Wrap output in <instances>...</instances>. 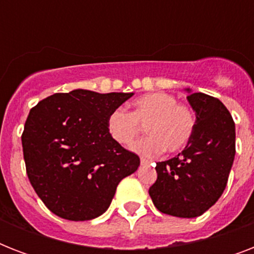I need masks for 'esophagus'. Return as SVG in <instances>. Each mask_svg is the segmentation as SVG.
Returning a JSON list of instances; mask_svg holds the SVG:
<instances>
[{"instance_id": "34e87169", "label": "esophagus", "mask_w": 254, "mask_h": 254, "mask_svg": "<svg viewBox=\"0 0 254 254\" xmlns=\"http://www.w3.org/2000/svg\"><path fill=\"white\" fill-rule=\"evenodd\" d=\"M150 163V161L146 158H141V165H149Z\"/></svg>"}]
</instances>
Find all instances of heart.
I'll use <instances>...</instances> for the list:
<instances>
[{
    "label": "heart",
    "mask_w": 254,
    "mask_h": 254,
    "mask_svg": "<svg viewBox=\"0 0 254 254\" xmlns=\"http://www.w3.org/2000/svg\"><path fill=\"white\" fill-rule=\"evenodd\" d=\"M131 107V113L116 108L107 119L108 134L121 146H129L145 123L147 135L130 146L143 157H155L165 150L177 153L192 138L196 127L195 112L189 105L178 103L174 95L166 92L147 93L135 99Z\"/></svg>",
    "instance_id": "heart-1"
}]
</instances>
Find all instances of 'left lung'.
I'll return each instance as SVG.
<instances>
[{
  "label": "left lung",
  "instance_id": "obj_1",
  "mask_svg": "<svg viewBox=\"0 0 254 254\" xmlns=\"http://www.w3.org/2000/svg\"><path fill=\"white\" fill-rule=\"evenodd\" d=\"M196 127L185 150L157 163L149 195L158 211L177 217L200 216L221 196L236 153L235 123L220 100L186 89Z\"/></svg>",
  "mask_w": 254,
  "mask_h": 254
}]
</instances>
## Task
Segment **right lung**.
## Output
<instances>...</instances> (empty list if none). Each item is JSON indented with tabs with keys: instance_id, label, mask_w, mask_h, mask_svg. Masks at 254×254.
Masks as SVG:
<instances>
[{
	"instance_id": "obj_1",
	"label": "right lung",
	"mask_w": 254,
	"mask_h": 254,
	"mask_svg": "<svg viewBox=\"0 0 254 254\" xmlns=\"http://www.w3.org/2000/svg\"><path fill=\"white\" fill-rule=\"evenodd\" d=\"M133 93L73 89L31 108L22 133L26 173L45 205L59 217L91 220L111 205L139 157L109 137L107 119Z\"/></svg>"
}]
</instances>
